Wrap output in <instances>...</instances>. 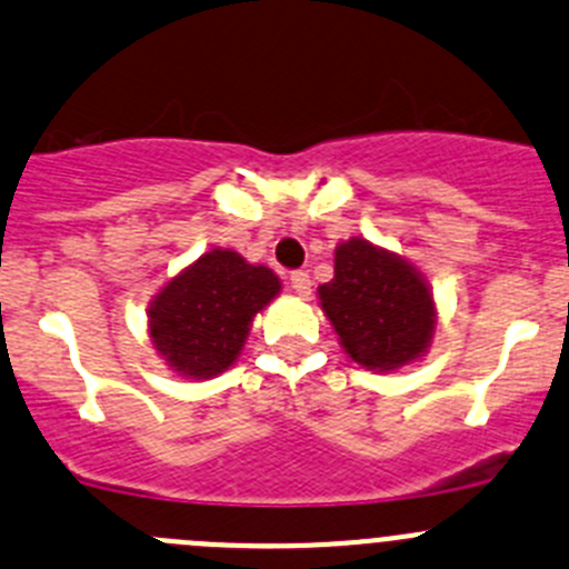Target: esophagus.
Instances as JSON below:
<instances>
[{
  "label": "esophagus",
  "instance_id": "obj_1",
  "mask_svg": "<svg viewBox=\"0 0 569 569\" xmlns=\"http://www.w3.org/2000/svg\"><path fill=\"white\" fill-rule=\"evenodd\" d=\"M290 288H293L296 296H310V290H312L310 273H305V270H296V273H290Z\"/></svg>",
  "mask_w": 569,
  "mask_h": 569
}]
</instances>
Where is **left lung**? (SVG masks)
Masks as SVG:
<instances>
[{
  "mask_svg": "<svg viewBox=\"0 0 569 569\" xmlns=\"http://www.w3.org/2000/svg\"><path fill=\"white\" fill-rule=\"evenodd\" d=\"M318 299L346 355L362 369H402L425 355L436 332L425 276L362 237L335 248V279L318 288Z\"/></svg>",
  "mask_w": 569,
  "mask_h": 569,
  "instance_id": "obj_1",
  "label": "left lung"
}]
</instances>
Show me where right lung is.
Instances as JSON below:
<instances>
[{
	"label": "right lung",
	"mask_w": 569,
	"mask_h": 569,
	"mask_svg": "<svg viewBox=\"0 0 569 569\" xmlns=\"http://www.w3.org/2000/svg\"><path fill=\"white\" fill-rule=\"evenodd\" d=\"M281 281L231 248H214L170 279L150 301L148 329L172 371L194 380L223 375L240 357L253 316L279 296Z\"/></svg>",
	"instance_id": "1"
}]
</instances>
